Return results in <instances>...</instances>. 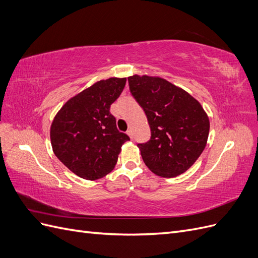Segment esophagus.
Instances as JSON below:
<instances>
[{"label":"esophagus","instance_id":"1","mask_svg":"<svg viewBox=\"0 0 258 258\" xmlns=\"http://www.w3.org/2000/svg\"><path fill=\"white\" fill-rule=\"evenodd\" d=\"M127 135L130 137V139H134V135H132V130H131V129H129V130L127 131Z\"/></svg>","mask_w":258,"mask_h":258}]
</instances>
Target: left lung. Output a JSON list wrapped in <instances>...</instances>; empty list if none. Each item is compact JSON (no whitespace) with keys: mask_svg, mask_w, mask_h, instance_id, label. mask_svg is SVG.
Masks as SVG:
<instances>
[{"mask_svg":"<svg viewBox=\"0 0 258 258\" xmlns=\"http://www.w3.org/2000/svg\"><path fill=\"white\" fill-rule=\"evenodd\" d=\"M132 97L143 108L151 139L139 143L155 174L174 177L188 170L207 145L210 121L196 99L160 77H128Z\"/></svg>","mask_w":258,"mask_h":258,"instance_id":"obj_1","label":"left lung"}]
</instances>
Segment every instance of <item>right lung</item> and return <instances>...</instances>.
Wrapping results in <instances>:
<instances>
[{
  "mask_svg": "<svg viewBox=\"0 0 258 258\" xmlns=\"http://www.w3.org/2000/svg\"><path fill=\"white\" fill-rule=\"evenodd\" d=\"M126 79L100 81L61 107L50 128L54 155L73 173L98 179L115 167L122 144L130 138L116 127L110 107L119 98Z\"/></svg>",
  "mask_w": 258,
  "mask_h": 258,
  "instance_id": "add662e5",
  "label": "right lung"
}]
</instances>
